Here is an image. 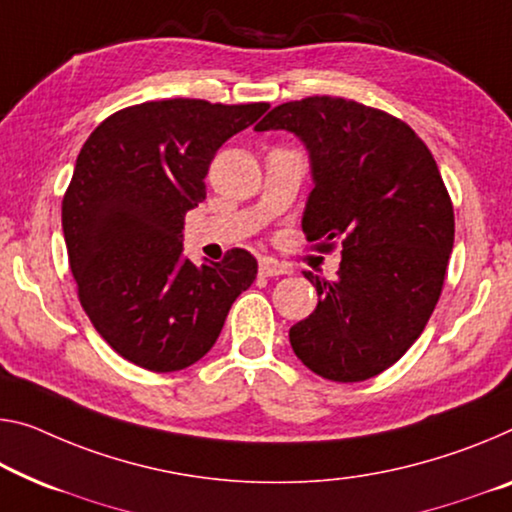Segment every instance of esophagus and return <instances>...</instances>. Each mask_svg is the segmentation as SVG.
<instances>
[{"label":"esophagus","mask_w":512,"mask_h":512,"mask_svg":"<svg viewBox=\"0 0 512 512\" xmlns=\"http://www.w3.org/2000/svg\"><path fill=\"white\" fill-rule=\"evenodd\" d=\"M258 272H261L263 277H281V274L290 272V267L286 263L274 261V258H263L261 265H258Z\"/></svg>","instance_id":"esophagus-1"}]
</instances>
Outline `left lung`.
Instances as JSON below:
<instances>
[{"mask_svg":"<svg viewBox=\"0 0 512 512\" xmlns=\"http://www.w3.org/2000/svg\"><path fill=\"white\" fill-rule=\"evenodd\" d=\"M256 130L304 141L316 187L302 231L320 251L341 242L334 281L304 272L318 306L290 327L295 355L332 382L380 375L421 336L442 295L455 219L435 157L396 116L332 96L283 102Z\"/></svg>","mask_w":512,"mask_h":512,"instance_id":"8db88e82","label":"left lung"}]
</instances>
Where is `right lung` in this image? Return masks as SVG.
Returning <instances> with one entry per match:
<instances>
[{
    "instance_id": "obj_1",
    "label": "right lung",
    "mask_w": 512,
    "mask_h": 512,
    "mask_svg": "<svg viewBox=\"0 0 512 512\" xmlns=\"http://www.w3.org/2000/svg\"><path fill=\"white\" fill-rule=\"evenodd\" d=\"M267 102L174 98L125 107L84 141L61 203L68 263L96 332L146 371H183L215 345L231 304L256 279L245 249L222 263L183 256L187 210L226 139Z\"/></svg>"
}]
</instances>
